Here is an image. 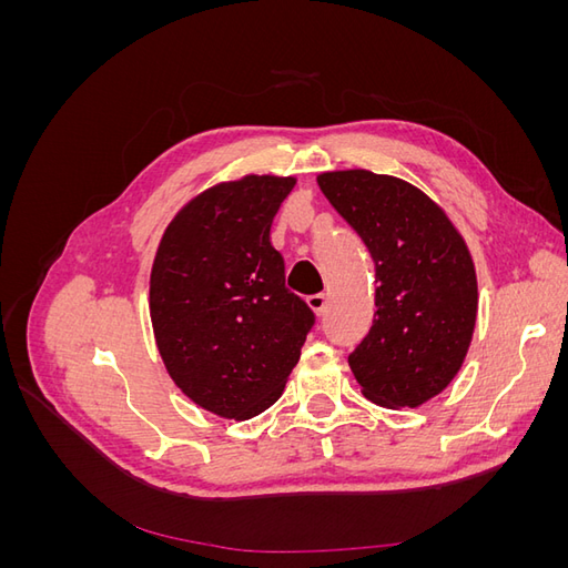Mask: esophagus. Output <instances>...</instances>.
I'll use <instances>...</instances> for the list:
<instances>
[{"label":"esophagus","mask_w":568,"mask_h":568,"mask_svg":"<svg viewBox=\"0 0 568 568\" xmlns=\"http://www.w3.org/2000/svg\"><path fill=\"white\" fill-rule=\"evenodd\" d=\"M307 305H311V311L315 313V315H324L326 313V307H329V296L326 294H315V296H307Z\"/></svg>","instance_id":"34e87169"}]
</instances>
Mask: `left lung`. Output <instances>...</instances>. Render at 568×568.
Listing matches in <instances>:
<instances>
[{"instance_id":"obj_1","label":"left lung","mask_w":568,"mask_h":568,"mask_svg":"<svg viewBox=\"0 0 568 568\" xmlns=\"http://www.w3.org/2000/svg\"><path fill=\"white\" fill-rule=\"evenodd\" d=\"M317 184L363 236L376 265V313L348 365L365 398L419 407L448 388L471 346L478 284L471 253L419 186L365 168L320 173Z\"/></svg>"}]
</instances>
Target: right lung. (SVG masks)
<instances>
[{
    "label": "right lung",
    "instance_id": "right-lung-1",
    "mask_svg": "<svg viewBox=\"0 0 568 568\" xmlns=\"http://www.w3.org/2000/svg\"><path fill=\"white\" fill-rule=\"evenodd\" d=\"M296 178L244 175L189 199L151 265L149 313L170 379L244 422L282 398L315 315L284 286L270 230Z\"/></svg>",
    "mask_w": 568,
    "mask_h": 568
}]
</instances>
